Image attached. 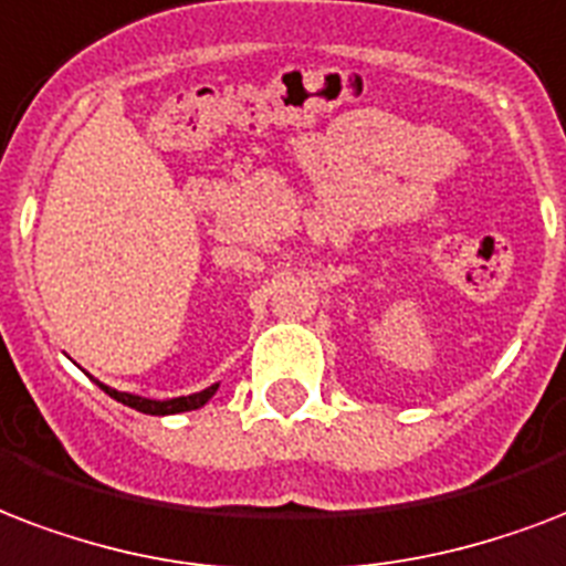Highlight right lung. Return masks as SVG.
<instances>
[{"instance_id":"obj_1","label":"right lung","mask_w":566,"mask_h":566,"mask_svg":"<svg viewBox=\"0 0 566 566\" xmlns=\"http://www.w3.org/2000/svg\"><path fill=\"white\" fill-rule=\"evenodd\" d=\"M94 382H97L109 398H115L118 403H124V407L136 409V412H145V416H178V412H189V409H201L207 400L213 398L216 388H219V382H213V386H207L205 391H196V395H184V398H168V400H150V398H139V395H129V391H118V388H112V386H103L101 379H94Z\"/></svg>"}]
</instances>
